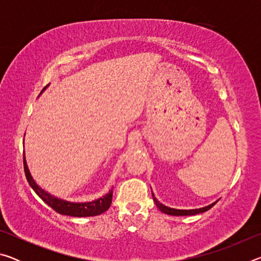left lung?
Returning <instances> with one entry per match:
<instances>
[{
	"mask_svg": "<svg viewBox=\"0 0 261 261\" xmlns=\"http://www.w3.org/2000/svg\"><path fill=\"white\" fill-rule=\"evenodd\" d=\"M153 196V199L154 202H155V205L159 210H160L162 213L165 214H169V215H174V216H184V215H196V214H200V213H204V212L211 210L212 207L215 205V202L213 204H211L208 206H205V207H201V208H194V210H176V208H171V207H168L165 206L163 204H161L160 201H159L155 196H154V193H152Z\"/></svg>",
	"mask_w": 261,
	"mask_h": 261,
	"instance_id": "left-lung-1",
	"label": "left lung"
}]
</instances>
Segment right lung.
<instances>
[{
  "instance_id": "add662e5",
  "label": "right lung",
  "mask_w": 261,
  "mask_h": 261,
  "mask_svg": "<svg viewBox=\"0 0 261 261\" xmlns=\"http://www.w3.org/2000/svg\"><path fill=\"white\" fill-rule=\"evenodd\" d=\"M47 86L43 88L42 92L45 91ZM41 92V93H42ZM24 170L28 182L31 185V188L34 190V192L38 194L41 199L46 202L48 206H50L53 210L57 212L62 215H69V216H76V218H85V216H95L105 213L110 205H112V198H113V189L109 190L108 193H106L103 197H100L98 199L87 201V202H73L68 201L61 198H57L53 196L49 192H47L41 187H39L35 182L32 175L30 173V169L28 167V162H26L25 154H24Z\"/></svg>"
}]
</instances>
